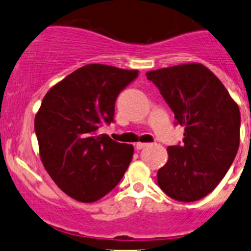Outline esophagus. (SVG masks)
<instances>
[{"label":"esophagus","instance_id":"1","mask_svg":"<svg viewBox=\"0 0 251 251\" xmlns=\"http://www.w3.org/2000/svg\"><path fill=\"white\" fill-rule=\"evenodd\" d=\"M148 146V143H141V142H138V143H136V149L137 151H141V149H143L144 147Z\"/></svg>","mask_w":251,"mask_h":251}]
</instances>
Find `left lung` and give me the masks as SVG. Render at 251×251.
<instances>
[{"mask_svg":"<svg viewBox=\"0 0 251 251\" xmlns=\"http://www.w3.org/2000/svg\"><path fill=\"white\" fill-rule=\"evenodd\" d=\"M184 126L182 144L168 148L158 184L170 198L196 201L216 188L239 147L240 111L224 83L198 63L147 73Z\"/></svg>","mask_w":251,"mask_h":251,"instance_id":"8db88e82","label":"left lung"}]
</instances>
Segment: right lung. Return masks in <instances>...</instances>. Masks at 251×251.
<instances>
[{"mask_svg": "<svg viewBox=\"0 0 251 251\" xmlns=\"http://www.w3.org/2000/svg\"><path fill=\"white\" fill-rule=\"evenodd\" d=\"M137 76L138 70L88 64L53 86L42 100L35 116L42 164L72 198L98 201L127 170L133 147L97 130L114 123L119 93Z\"/></svg>", "mask_w": 251, "mask_h": 251, "instance_id": "1", "label": "right lung"}]
</instances>
